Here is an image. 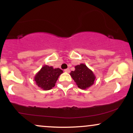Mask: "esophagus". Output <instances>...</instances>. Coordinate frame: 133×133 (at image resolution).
Here are the masks:
<instances>
[{
  "label": "esophagus",
  "instance_id": "34e87169",
  "mask_svg": "<svg viewBox=\"0 0 133 133\" xmlns=\"http://www.w3.org/2000/svg\"><path fill=\"white\" fill-rule=\"evenodd\" d=\"M64 72H68L69 73L70 72V69L69 68L68 69H64Z\"/></svg>",
  "mask_w": 133,
  "mask_h": 133
}]
</instances>
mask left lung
<instances>
[{"label": "left lung", "mask_w": 133, "mask_h": 133, "mask_svg": "<svg viewBox=\"0 0 133 133\" xmlns=\"http://www.w3.org/2000/svg\"><path fill=\"white\" fill-rule=\"evenodd\" d=\"M70 75L81 89H86L92 86L96 79L93 72L84 64L76 65L75 71H71Z\"/></svg>", "instance_id": "obj_1"}]
</instances>
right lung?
Segmentation results:
<instances>
[{"mask_svg":"<svg viewBox=\"0 0 133 133\" xmlns=\"http://www.w3.org/2000/svg\"><path fill=\"white\" fill-rule=\"evenodd\" d=\"M63 72L61 69L45 65L35 76L36 84L43 90H50L55 86L59 76Z\"/></svg>","mask_w":133,"mask_h":133,"instance_id":"obj_1","label":"right lung"}]
</instances>
